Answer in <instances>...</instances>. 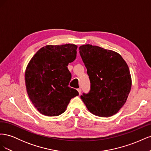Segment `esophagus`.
Instances as JSON below:
<instances>
[{"instance_id": "34e87169", "label": "esophagus", "mask_w": 151, "mask_h": 151, "mask_svg": "<svg viewBox=\"0 0 151 151\" xmlns=\"http://www.w3.org/2000/svg\"><path fill=\"white\" fill-rule=\"evenodd\" d=\"M77 91H78V92H79V94H80L81 93V89L79 88H78V89H77Z\"/></svg>"}]
</instances>
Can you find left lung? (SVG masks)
I'll return each mask as SVG.
<instances>
[{"instance_id":"obj_1","label":"left lung","mask_w":151,"mask_h":151,"mask_svg":"<svg viewBox=\"0 0 151 151\" xmlns=\"http://www.w3.org/2000/svg\"><path fill=\"white\" fill-rule=\"evenodd\" d=\"M79 50L91 83L89 93H83L81 98L95 115H115L125 103L131 89L126 62L118 53L98 46L84 45Z\"/></svg>"}]
</instances>
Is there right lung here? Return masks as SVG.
Wrapping results in <instances>:
<instances>
[{
  "label": "right lung",
  "instance_id": "1",
  "mask_svg": "<svg viewBox=\"0 0 151 151\" xmlns=\"http://www.w3.org/2000/svg\"><path fill=\"white\" fill-rule=\"evenodd\" d=\"M74 44L47 45L31 59L25 72L26 90L32 103L44 115L55 116L65 111L70 100L79 95L68 87L72 75L68 63L76 58Z\"/></svg>",
  "mask_w": 151,
  "mask_h": 151
}]
</instances>
